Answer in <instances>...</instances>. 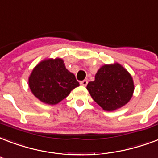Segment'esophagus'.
I'll list each match as a JSON object with an SVG mask.
<instances>
[{"label": "esophagus", "mask_w": 158, "mask_h": 158, "mask_svg": "<svg viewBox=\"0 0 158 158\" xmlns=\"http://www.w3.org/2000/svg\"><path fill=\"white\" fill-rule=\"evenodd\" d=\"M80 84H81L82 86H86V85L88 84V80L84 79V80H83V81L80 82Z\"/></svg>", "instance_id": "esophagus-1"}]
</instances>
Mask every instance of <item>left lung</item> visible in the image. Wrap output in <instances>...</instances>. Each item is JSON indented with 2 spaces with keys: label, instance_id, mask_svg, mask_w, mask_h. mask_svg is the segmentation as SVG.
I'll list each match as a JSON object with an SVG mask.
<instances>
[{
  "label": "left lung",
  "instance_id": "8db88e82",
  "mask_svg": "<svg viewBox=\"0 0 158 158\" xmlns=\"http://www.w3.org/2000/svg\"><path fill=\"white\" fill-rule=\"evenodd\" d=\"M93 99L106 111H114L127 104L134 91L131 74L121 64H104L87 85Z\"/></svg>",
  "mask_w": 158,
  "mask_h": 158
}]
</instances>
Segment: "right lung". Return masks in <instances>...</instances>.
<instances>
[{
	"label": "right lung",
	"mask_w": 158,
	"mask_h": 158,
	"mask_svg": "<svg viewBox=\"0 0 158 158\" xmlns=\"http://www.w3.org/2000/svg\"><path fill=\"white\" fill-rule=\"evenodd\" d=\"M79 86L74 74L65 68L60 58L42 60L29 77V87L39 100L47 104H57L71 90Z\"/></svg>",
	"instance_id": "obj_1"
}]
</instances>
